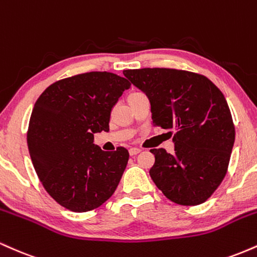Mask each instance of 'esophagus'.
<instances>
[{
    "instance_id": "1",
    "label": "esophagus",
    "mask_w": 257,
    "mask_h": 257,
    "mask_svg": "<svg viewBox=\"0 0 257 257\" xmlns=\"http://www.w3.org/2000/svg\"><path fill=\"white\" fill-rule=\"evenodd\" d=\"M141 150L140 149H137V147H133V149L129 150V155L131 156H135L138 155V153H140Z\"/></svg>"
}]
</instances>
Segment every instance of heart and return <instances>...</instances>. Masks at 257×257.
<instances>
[{"label":"heart","mask_w":257,"mask_h":257,"mask_svg":"<svg viewBox=\"0 0 257 257\" xmlns=\"http://www.w3.org/2000/svg\"><path fill=\"white\" fill-rule=\"evenodd\" d=\"M133 94H135V93H133Z\"/></svg>","instance_id":"1"}]
</instances>
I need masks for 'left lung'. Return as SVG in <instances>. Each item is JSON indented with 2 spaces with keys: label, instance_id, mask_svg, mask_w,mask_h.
Returning a JSON list of instances; mask_svg holds the SVG:
<instances>
[{
  "label": "left lung",
  "instance_id": "obj_1",
  "mask_svg": "<svg viewBox=\"0 0 257 257\" xmlns=\"http://www.w3.org/2000/svg\"><path fill=\"white\" fill-rule=\"evenodd\" d=\"M123 73L150 99L153 125L175 131L173 155L151 150L153 182L176 204L204 203L225 178L234 144L223 94L205 76L185 70L146 67Z\"/></svg>",
  "mask_w": 257,
  "mask_h": 257
}]
</instances>
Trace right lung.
Here are the masks:
<instances>
[{
  "mask_svg": "<svg viewBox=\"0 0 257 257\" xmlns=\"http://www.w3.org/2000/svg\"><path fill=\"white\" fill-rule=\"evenodd\" d=\"M131 85L116 73L85 72L54 82L37 99L29 152L44 190L64 208L93 210L116 191L128 150L106 152L93 141L95 133L110 129L112 107Z\"/></svg>",
  "mask_w": 257,
  "mask_h": 257,
  "instance_id": "right-lung-1",
  "label": "right lung"
}]
</instances>
